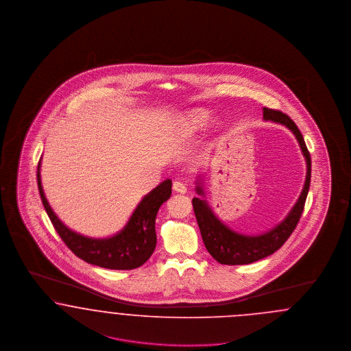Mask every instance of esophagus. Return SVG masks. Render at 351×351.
Returning a JSON list of instances; mask_svg holds the SVG:
<instances>
[{
  "label": "esophagus",
  "instance_id": "esophagus-1",
  "mask_svg": "<svg viewBox=\"0 0 351 351\" xmlns=\"http://www.w3.org/2000/svg\"><path fill=\"white\" fill-rule=\"evenodd\" d=\"M173 190L176 193H180V194H186L187 193V187L182 182H178V181L173 183Z\"/></svg>",
  "mask_w": 351,
  "mask_h": 351
}]
</instances>
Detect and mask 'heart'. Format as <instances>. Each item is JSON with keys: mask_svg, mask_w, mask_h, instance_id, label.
<instances>
[{"mask_svg": "<svg viewBox=\"0 0 351 351\" xmlns=\"http://www.w3.org/2000/svg\"><path fill=\"white\" fill-rule=\"evenodd\" d=\"M211 119L210 111L204 108H193L183 118V127L186 132H198L203 130Z\"/></svg>", "mask_w": 351, "mask_h": 351, "instance_id": "heart-1", "label": "heart"}]
</instances>
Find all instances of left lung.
Here are the masks:
<instances>
[{
    "mask_svg": "<svg viewBox=\"0 0 351 351\" xmlns=\"http://www.w3.org/2000/svg\"><path fill=\"white\" fill-rule=\"evenodd\" d=\"M263 119L286 125L296 137L306 162L304 187L292 210L278 226L257 236H249L234 232L215 215L207 200L203 199V181L198 180L195 190L202 198H193L194 214L206 249L221 265H247L273 254L287 241L304 210L305 199L311 183V156L306 149L303 135L290 117L280 111L263 107Z\"/></svg>",
    "mask_w": 351,
    "mask_h": 351,
    "instance_id": "8db88e82",
    "label": "left lung"
}]
</instances>
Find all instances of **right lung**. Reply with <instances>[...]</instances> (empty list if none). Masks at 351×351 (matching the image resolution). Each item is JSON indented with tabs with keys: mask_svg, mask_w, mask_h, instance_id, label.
<instances>
[{
	"mask_svg": "<svg viewBox=\"0 0 351 351\" xmlns=\"http://www.w3.org/2000/svg\"><path fill=\"white\" fill-rule=\"evenodd\" d=\"M38 189L47 215L61 240L78 258L111 270H132L145 263L152 256L157 243L154 221L162 203L171 195V181L165 180L137 204L122 230L105 239H93L68 228L51 208L47 200L42 178L40 161L38 164Z\"/></svg>",
	"mask_w": 351,
	"mask_h": 351,
	"instance_id": "1",
	"label": "right lung"
}]
</instances>
